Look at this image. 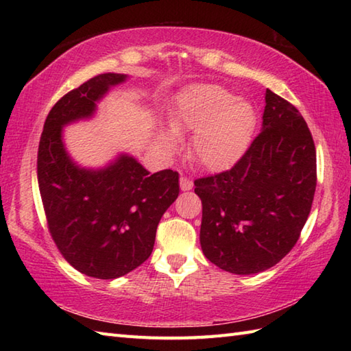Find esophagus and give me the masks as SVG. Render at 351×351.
I'll return each instance as SVG.
<instances>
[{
	"mask_svg": "<svg viewBox=\"0 0 351 351\" xmlns=\"http://www.w3.org/2000/svg\"><path fill=\"white\" fill-rule=\"evenodd\" d=\"M180 185H181V190H184V191H189V190H191V189H193V181L190 180V178H187V176H181Z\"/></svg>",
	"mask_w": 351,
	"mask_h": 351,
	"instance_id": "34e87169",
	"label": "esophagus"
}]
</instances>
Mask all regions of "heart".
<instances>
[{
    "mask_svg": "<svg viewBox=\"0 0 351 351\" xmlns=\"http://www.w3.org/2000/svg\"><path fill=\"white\" fill-rule=\"evenodd\" d=\"M167 123L170 128L155 134L156 152L170 155L180 145L178 134L193 131V158L200 167L220 171L232 167L249 147L256 128V111L226 87L193 84L178 95Z\"/></svg>",
    "mask_w": 351,
    "mask_h": 351,
    "instance_id": "heart-1",
    "label": "heart"
}]
</instances>
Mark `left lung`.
<instances>
[{
    "label": "left lung",
    "mask_w": 351,
    "mask_h": 351,
    "mask_svg": "<svg viewBox=\"0 0 351 351\" xmlns=\"http://www.w3.org/2000/svg\"><path fill=\"white\" fill-rule=\"evenodd\" d=\"M200 245L219 268L255 274L294 247L317 187L311 131L293 104L265 92L263 130L235 166L195 181Z\"/></svg>",
    "instance_id": "obj_1"
}]
</instances>
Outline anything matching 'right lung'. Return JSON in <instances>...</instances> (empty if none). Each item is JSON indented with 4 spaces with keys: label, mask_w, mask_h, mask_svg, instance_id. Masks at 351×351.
<instances>
[{
    "label": "right lung",
    "mask_w": 351,
    "mask_h": 351,
    "mask_svg": "<svg viewBox=\"0 0 351 351\" xmlns=\"http://www.w3.org/2000/svg\"><path fill=\"white\" fill-rule=\"evenodd\" d=\"M128 78L101 73L66 93L45 121L37 181L52 240L86 276L116 279L151 256L162 214L180 195V175H151L128 154L101 169L81 167L64 147L63 126L90 119L111 87Z\"/></svg>",
    "instance_id": "1"
}]
</instances>
